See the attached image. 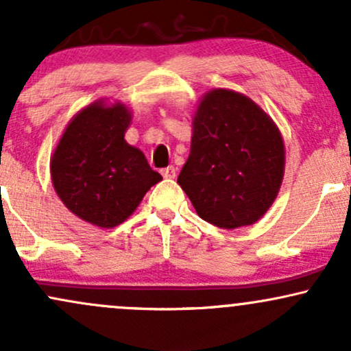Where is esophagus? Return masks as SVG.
Instances as JSON below:
<instances>
[{
  "mask_svg": "<svg viewBox=\"0 0 351 351\" xmlns=\"http://www.w3.org/2000/svg\"><path fill=\"white\" fill-rule=\"evenodd\" d=\"M162 175H163V178H175L176 176V168L175 167H167V168H163L162 170Z\"/></svg>",
  "mask_w": 351,
  "mask_h": 351,
  "instance_id": "1",
  "label": "esophagus"
}]
</instances>
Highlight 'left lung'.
<instances>
[{
	"mask_svg": "<svg viewBox=\"0 0 351 351\" xmlns=\"http://www.w3.org/2000/svg\"><path fill=\"white\" fill-rule=\"evenodd\" d=\"M284 165V142L271 117L239 92L215 88L193 119L191 150L178 184L201 219L236 229L272 206Z\"/></svg>",
	"mask_w": 351,
	"mask_h": 351,
	"instance_id": "left-lung-1",
	"label": "left lung"
}]
</instances>
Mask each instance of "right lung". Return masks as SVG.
<instances>
[{
	"label": "right lung",
	"mask_w": 351,
	"mask_h": 351,
	"mask_svg": "<svg viewBox=\"0 0 351 351\" xmlns=\"http://www.w3.org/2000/svg\"><path fill=\"white\" fill-rule=\"evenodd\" d=\"M132 115L123 104H90L67 125L51 158V178L66 208L99 228H115L162 181L138 148L125 142Z\"/></svg>",
	"instance_id": "right-lung-1"
}]
</instances>
